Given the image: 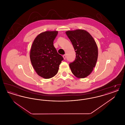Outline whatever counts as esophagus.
<instances>
[{"instance_id": "1", "label": "esophagus", "mask_w": 125, "mask_h": 125, "mask_svg": "<svg viewBox=\"0 0 125 125\" xmlns=\"http://www.w3.org/2000/svg\"><path fill=\"white\" fill-rule=\"evenodd\" d=\"M63 58H64V60H65V58H66V56H65V55H63Z\"/></svg>"}]
</instances>
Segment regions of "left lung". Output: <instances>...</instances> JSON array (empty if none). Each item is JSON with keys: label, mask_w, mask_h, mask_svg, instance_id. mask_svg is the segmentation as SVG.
Returning <instances> with one entry per match:
<instances>
[{"label": "left lung", "mask_w": 125, "mask_h": 125, "mask_svg": "<svg viewBox=\"0 0 125 125\" xmlns=\"http://www.w3.org/2000/svg\"><path fill=\"white\" fill-rule=\"evenodd\" d=\"M66 34L70 40L76 52L75 60L69 64L72 73L77 77H86L95 66L98 49L95 41L86 30L67 31Z\"/></svg>", "instance_id": "1"}]
</instances>
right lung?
Returning a JSON list of instances; mask_svg holds the SVG:
<instances>
[{
    "instance_id": "1",
    "label": "right lung",
    "mask_w": 125,
    "mask_h": 125,
    "mask_svg": "<svg viewBox=\"0 0 125 125\" xmlns=\"http://www.w3.org/2000/svg\"><path fill=\"white\" fill-rule=\"evenodd\" d=\"M57 31H45L35 39L30 50L31 64L36 73L45 79L53 77L58 73L63 57L57 52L53 41Z\"/></svg>"
}]
</instances>
